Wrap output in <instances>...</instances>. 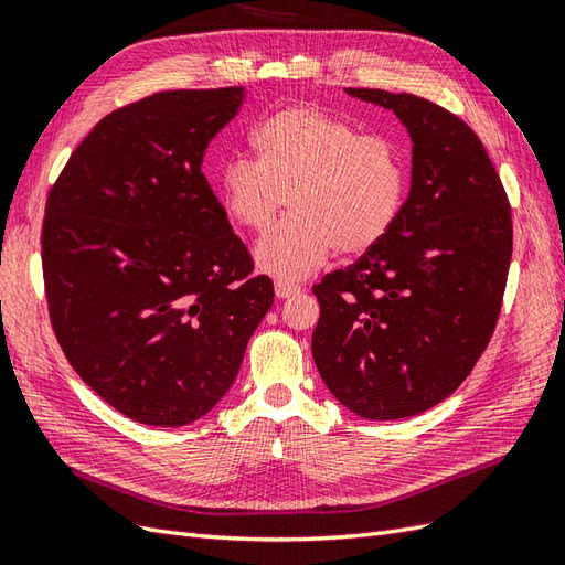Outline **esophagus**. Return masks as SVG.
<instances>
[{
	"label": "esophagus",
	"mask_w": 565,
	"mask_h": 565,
	"mask_svg": "<svg viewBox=\"0 0 565 565\" xmlns=\"http://www.w3.org/2000/svg\"><path fill=\"white\" fill-rule=\"evenodd\" d=\"M274 291H276V296H279V298H294V296L301 294L303 289L298 284H291V281H276Z\"/></svg>",
	"instance_id": "1"
}]
</instances>
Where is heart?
Instances as JSON below:
<instances>
[{"label":"heart","instance_id":"heart-1","mask_svg":"<svg viewBox=\"0 0 565 565\" xmlns=\"http://www.w3.org/2000/svg\"><path fill=\"white\" fill-rule=\"evenodd\" d=\"M252 148L257 160H227L215 184L225 213L252 233L269 231L289 201L291 218L255 252L271 276L303 279L334 249L364 255L401 221L407 167L388 136L298 104L259 124Z\"/></svg>","mask_w":565,"mask_h":565}]
</instances>
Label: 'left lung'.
<instances>
[{
	"instance_id": "1",
	"label": "left lung",
	"mask_w": 565,
	"mask_h": 565,
	"mask_svg": "<svg viewBox=\"0 0 565 565\" xmlns=\"http://www.w3.org/2000/svg\"><path fill=\"white\" fill-rule=\"evenodd\" d=\"M401 118L413 182L379 247L313 286V359L366 419L425 413L461 386L493 338L512 257L508 194L459 116L415 94L347 89Z\"/></svg>"
}]
</instances>
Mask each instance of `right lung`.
Returning a JSON list of instances; mask_svg holds the SVG:
<instances>
[{
    "label": "right lung",
    "instance_id": "1",
    "mask_svg": "<svg viewBox=\"0 0 565 565\" xmlns=\"http://www.w3.org/2000/svg\"><path fill=\"white\" fill-rule=\"evenodd\" d=\"M243 87L174 89L104 116L51 186L47 313L70 366L118 413L182 427L218 403L274 303L201 172Z\"/></svg>",
    "mask_w": 565,
    "mask_h": 565
}]
</instances>
